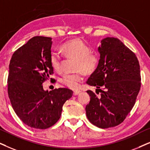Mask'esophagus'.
<instances>
[{"label": "esophagus", "instance_id": "1", "mask_svg": "<svg viewBox=\"0 0 150 150\" xmlns=\"http://www.w3.org/2000/svg\"><path fill=\"white\" fill-rule=\"evenodd\" d=\"M81 93V91H79V90L74 91L73 95H74V96H77V95H79V93Z\"/></svg>", "mask_w": 150, "mask_h": 150}]
</instances>
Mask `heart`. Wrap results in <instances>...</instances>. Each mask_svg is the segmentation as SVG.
Instances as JSON below:
<instances>
[{
    "label": "heart",
    "instance_id": "1",
    "mask_svg": "<svg viewBox=\"0 0 150 150\" xmlns=\"http://www.w3.org/2000/svg\"><path fill=\"white\" fill-rule=\"evenodd\" d=\"M62 49L66 56L76 59L75 69L79 70L76 73L64 74L62 77V82L70 88H78L80 83L84 79L82 71L86 73L93 72L99 63V58L96 54L90 52L88 45L79 39H73L64 43ZM50 61L55 71L61 69L62 57L59 53L57 52L51 53Z\"/></svg>",
    "mask_w": 150,
    "mask_h": 150
}]
</instances>
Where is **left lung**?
I'll return each instance as SVG.
<instances>
[{"label": "left lung", "instance_id": "left-lung-1", "mask_svg": "<svg viewBox=\"0 0 150 150\" xmlns=\"http://www.w3.org/2000/svg\"><path fill=\"white\" fill-rule=\"evenodd\" d=\"M100 43L99 63L86 81L96 86V92L99 90L100 96L87 91L91 100L86 113L93 125L106 129L118 125L125 119L135 105L141 79L136 54L122 41L107 37Z\"/></svg>", "mask_w": 150, "mask_h": 150}]
</instances>
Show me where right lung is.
I'll use <instances>...</instances> for the list:
<instances>
[{
    "mask_svg": "<svg viewBox=\"0 0 150 150\" xmlns=\"http://www.w3.org/2000/svg\"><path fill=\"white\" fill-rule=\"evenodd\" d=\"M52 38L37 36L14 52L7 79L8 96L15 113L28 126L45 129L59 120L62 107L73 96L69 88L45 91L43 82L53 73Z\"/></svg>",
    "mask_w": 150,
    "mask_h": 150,
    "instance_id": "obj_1",
    "label": "right lung"
}]
</instances>
